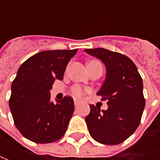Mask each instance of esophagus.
Instances as JSON below:
<instances>
[{"label":"esophagus","instance_id":"obj_1","mask_svg":"<svg viewBox=\"0 0 160 160\" xmlns=\"http://www.w3.org/2000/svg\"><path fill=\"white\" fill-rule=\"evenodd\" d=\"M74 103H75V107H77V106L79 105V102H78V101H75Z\"/></svg>","mask_w":160,"mask_h":160}]
</instances>
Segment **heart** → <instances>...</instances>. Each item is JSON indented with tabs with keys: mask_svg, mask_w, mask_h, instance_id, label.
I'll return each instance as SVG.
<instances>
[{
	"mask_svg": "<svg viewBox=\"0 0 160 160\" xmlns=\"http://www.w3.org/2000/svg\"><path fill=\"white\" fill-rule=\"evenodd\" d=\"M91 62H94V61H91ZM91 62H89V63H91ZM71 92H72L73 96H75V97H77V98H80V97H82V96L86 92V91L84 89H83L82 87H80V86H78V85H76V86H73V87H72Z\"/></svg>",
	"mask_w": 160,
	"mask_h": 160,
	"instance_id": "b5f03b06",
	"label": "heart"
}]
</instances>
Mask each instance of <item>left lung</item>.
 I'll use <instances>...</instances> for the list:
<instances>
[{
    "mask_svg": "<svg viewBox=\"0 0 160 160\" xmlns=\"http://www.w3.org/2000/svg\"><path fill=\"white\" fill-rule=\"evenodd\" d=\"M106 67V79L97 95L107 101L108 109L90 105L85 122L98 142L117 145L129 138L141 123L145 107L143 83L135 64L126 55L103 48L85 49Z\"/></svg>",
    "mask_w": 160,
    "mask_h": 160,
    "instance_id": "1",
    "label": "left lung"
}]
</instances>
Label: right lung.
<instances>
[{"mask_svg":"<svg viewBox=\"0 0 160 160\" xmlns=\"http://www.w3.org/2000/svg\"><path fill=\"white\" fill-rule=\"evenodd\" d=\"M77 52H41L19 67L9 103L14 124L24 137L36 143H50L64 135L74 112V101L65 96L54 103L50 90L56 79H63L67 65Z\"/></svg>","mask_w":160,"mask_h":160,"instance_id":"obj_1","label":"right lung"}]
</instances>
